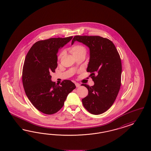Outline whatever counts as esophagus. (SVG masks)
Wrapping results in <instances>:
<instances>
[{
  "label": "esophagus",
  "mask_w": 151,
  "mask_h": 151,
  "mask_svg": "<svg viewBox=\"0 0 151 151\" xmlns=\"http://www.w3.org/2000/svg\"><path fill=\"white\" fill-rule=\"evenodd\" d=\"M75 85H76V87H79L80 86V84L77 83V82L75 83Z\"/></svg>",
  "instance_id": "34e87169"
}]
</instances>
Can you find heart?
<instances>
[{
  "label": "heart",
  "instance_id": "b5f03b06",
  "mask_svg": "<svg viewBox=\"0 0 151 151\" xmlns=\"http://www.w3.org/2000/svg\"><path fill=\"white\" fill-rule=\"evenodd\" d=\"M70 51H71L72 53L73 54V55L78 54L81 53V52H86L85 48L83 46H82L81 45H77L74 46L70 49ZM64 52L63 51L60 53L59 55L58 56V59L59 60L62 58V56L64 55Z\"/></svg>",
  "mask_w": 151,
  "mask_h": 151
}]
</instances>
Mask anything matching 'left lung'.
<instances>
[{"label": "left lung", "instance_id": "left-lung-1", "mask_svg": "<svg viewBox=\"0 0 151 151\" xmlns=\"http://www.w3.org/2000/svg\"><path fill=\"white\" fill-rule=\"evenodd\" d=\"M78 41L89 49V61L87 72L94 82L89 86L82 84L88 91L82 100L85 109L90 113L99 115L106 111L116 100L121 86L122 71L120 55L111 41L99 36H76L73 45Z\"/></svg>", "mask_w": 151, "mask_h": 151}]
</instances>
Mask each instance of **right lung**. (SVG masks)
Masks as SVG:
<instances>
[{"instance_id":"obj_1","label":"right lung","mask_w":151,"mask_h":151,"mask_svg":"<svg viewBox=\"0 0 151 151\" xmlns=\"http://www.w3.org/2000/svg\"><path fill=\"white\" fill-rule=\"evenodd\" d=\"M73 36L51 38L36 42L26 56L23 67L22 82L29 100L39 111L51 115L61 109L68 95L76 86L70 80L57 85L50 73L58 66L57 54Z\"/></svg>"}]
</instances>
